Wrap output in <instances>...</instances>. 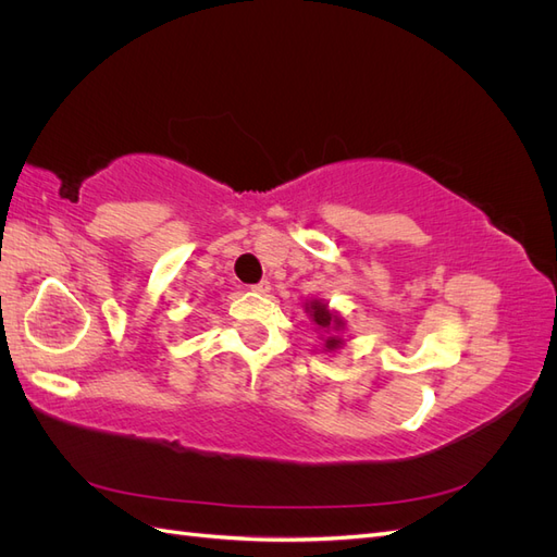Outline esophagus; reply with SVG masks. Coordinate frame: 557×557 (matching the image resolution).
<instances>
[{
	"instance_id": "1",
	"label": "esophagus",
	"mask_w": 557,
	"mask_h": 557,
	"mask_svg": "<svg viewBox=\"0 0 557 557\" xmlns=\"http://www.w3.org/2000/svg\"><path fill=\"white\" fill-rule=\"evenodd\" d=\"M252 293H260V295H267L269 290H272V285H269V281H260L256 285H250Z\"/></svg>"
}]
</instances>
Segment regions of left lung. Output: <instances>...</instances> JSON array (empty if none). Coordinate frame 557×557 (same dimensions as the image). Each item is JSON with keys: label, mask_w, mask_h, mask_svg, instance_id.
I'll use <instances>...</instances> for the list:
<instances>
[{"label": "left lung", "mask_w": 557, "mask_h": 557, "mask_svg": "<svg viewBox=\"0 0 557 557\" xmlns=\"http://www.w3.org/2000/svg\"><path fill=\"white\" fill-rule=\"evenodd\" d=\"M307 309H309V313H311V318H313V323H315L320 330L344 327L342 318H339V315H334V313L327 309V305H323V301H311V305H309ZM339 346H342V339H339V336L330 334L327 339H325V348H327V350H334V348H339Z\"/></svg>", "instance_id": "left-lung-1"}]
</instances>
